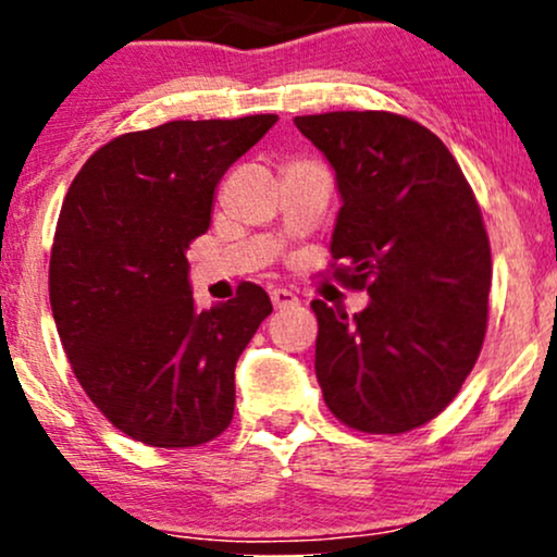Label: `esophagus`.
<instances>
[{
	"label": "esophagus",
	"mask_w": 557,
	"mask_h": 557,
	"mask_svg": "<svg viewBox=\"0 0 557 557\" xmlns=\"http://www.w3.org/2000/svg\"><path fill=\"white\" fill-rule=\"evenodd\" d=\"M270 298L274 309H293V306H298V296L287 290V287H274V290H270Z\"/></svg>",
	"instance_id": "esophagus-1"
}]
</instances>
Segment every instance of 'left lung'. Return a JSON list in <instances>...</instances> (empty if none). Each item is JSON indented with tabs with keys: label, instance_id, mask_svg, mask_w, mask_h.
<instances>
[{
	"label": "left lung",
	"instance_id": "left-lung-1",
	"mask_svg": "<svg viewBox=\"0 0 557 557\" xmlns=\"http://www.w3.org/2000/svg\"><path fill=\"white\" fill-rule=\"evenodd\" d=\"M296 125L330 159L343 198L330 274L372 298L350 319L311 304L324 403L350 430L411 432L450 406L482 350L492 285L482 209L417 120L367 110Z\"/></svg>",
	"mask_w": 557,
	"mask_h": 557
}]
</instances>
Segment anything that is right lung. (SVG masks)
I'll list each match as a JSON object with an SVG mask.
<instances>
[{"instance_id": "add662e5", "label": "right lung", "mask_w": 557, "mask_h": 557, "mask_svg": "<svg viewBox=\"0 0 557 557\" xmlns=\"http://www.w3.org/2000/svg\"><path fill=\"white\" fill-rule=\"evenodd\" d=\"M277 114L172 120L88 157L57 220L49 300L75 380L120 432L151 447L212 443L233 421L235 363L272 300L243 283L196 311L185 251L216 183Z\"/></svg>"}]
</instances>
